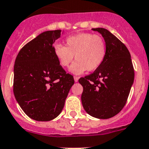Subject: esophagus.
I'll use <instances>...</instances> for the list:
<instances>
[{
	"instance_id": "34e87169",
	"label": "esophagus",
	"mask_w": 149,
	"mask_h": 149,
	"mask_svg": "<svg viewBox=\"0 0 149 149\" xmlns=\"http://www.w3.org/2000/svg\"><path fill=\"white\" fill-rule=\"evenodd\" d=\"M79 78V77H77V76H75V77H74V80H75V82H78Z\"/></svg>"
}]
</instances>
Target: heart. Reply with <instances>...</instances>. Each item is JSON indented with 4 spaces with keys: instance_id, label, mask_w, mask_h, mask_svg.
<instances>
[{
    "instance_id": "b5f03b06",
    "label": "heart",
    "mask_w": 149,
    "mask_h": 149,
    "mask_svg": "<svg viewBox=\"0 0 149 149\" xmlns=\"http://www.w3.org/2000/svg\"><path fill=\"white\" fill-rule=\"evenodd\" d=\"M67 46L56 44L54 54L61 67H68L76 58L70 70L75 74L97 70L102 64L107 53L105 41L102 36L82 32L66 39Z\"/></svg>"
}]
</instances>
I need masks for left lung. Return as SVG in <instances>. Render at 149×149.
I'll return each instance as SVG.
<instances>
[{"mask_svg": "<svg viewBox=\"0 0 149 149\" xmlns=\"http://www.w3.org/2000/svg\"><path fill=\"white\" fill-rule=\"evenodd\" d=\"M105 41L107 53L102 64L92 73L81 77V100L85 111L99 119H108L120 113L127 103L134 81V68L130 51L108 30L92 29Z\"/></svg>", "mask_w": 149, "mask_h": 149, "instance_id": "1", "label": "left lung"}]
</instances>
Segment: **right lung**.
<instances>
[{"mask_svg":"<svg viewBox=\"0 0 149 149\" xmlns=\"http://www.w3.org/2000/svg\"><path fill=\"white\" fill-rule=\"evenodd\" d=\"M61 30L42 32L21 48L15 61L13 93L28 117L49 121L61 113L74 84L56 57L53 44Z\"/></svg>","mask_w":149,"mask_h":149,"instance_id":"add662e5","label":"right lung"}]
</instances>
